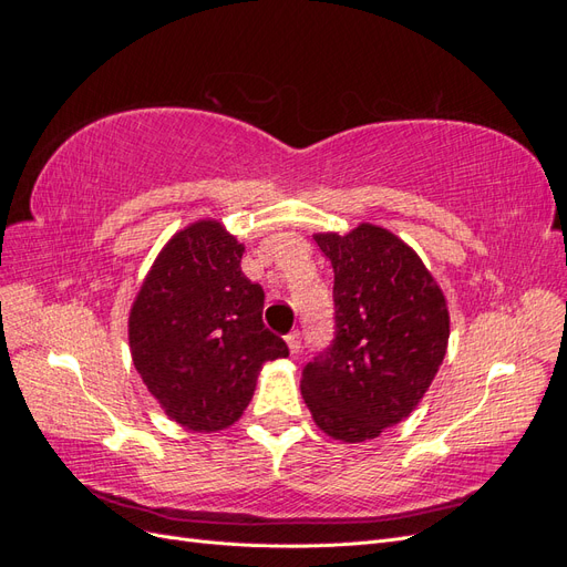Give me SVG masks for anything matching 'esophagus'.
Wrapping results in <instances>:
<instances>
[{
	"label": "esophagus",
	"mask_w": 567,
	"mask_h": 567,
	"mask_svg": "<svg viewBox=\"0 0 567 567\" xmlns=\"http://www.w3.org/2000/svg\"><path fill=\"white\" fill-rule=\"evenodd\" d=\"M286 346H288V350H290V354H298L300 352V346H302V336H300V331H290L288 336H286Z\"/></svg>",
	"instance_id": "1"
}]
</instances>
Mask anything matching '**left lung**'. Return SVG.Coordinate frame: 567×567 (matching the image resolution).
Instances as JSON below:
<instances>
[{
    "mask_svg": "<svg viewBox=\"0 0 567 567\" xmlns=\"http://www.w3.org/2000/svg\"><path fill=\"white\" fill-rule=\"evenodd\" d=\"M315 241L333 267L336 333L302 369V398L326 435L364 442L406 419L431 388L447 352V302L388 229L359 225Z\"/></svg>",
    "mask_w": 567,
    "mask_h": 567,
    "instance_id": "1",
    "label": "left lung"
}]
</instances>
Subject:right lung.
Masks as SVG:
<instances>
[{"instance_id":"1","label":"right lung","mask_w":567,"mask_h":567,"mask_svg":"<svg viewBox=\"0 0 567 567\" xmlns=\"http://www.w3.org/2000/svg\"><path fill=\"white\" fill-rule=\"evenodd\" d=\"M241 255L219 221H196L169 238L130 312L136 371L165 414L194 433L241 419L257 371L288 357L262 321L265 290L244 277Z\"/></svg>"}]
</instances>
